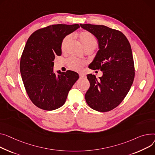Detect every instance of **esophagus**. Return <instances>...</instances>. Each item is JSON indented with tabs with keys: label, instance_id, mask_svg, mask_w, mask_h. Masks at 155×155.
I'll return each instance as SVG.
<instances>
[{
	"label": "esophagus",
	"instance_id": "obj_1",
	"mask_svg": "<svg viewBox=\"0 0 155 155\" xmlns=\"http://www.w3.org/2000/svg\"><path fill=\"white\" fill-rule=\"evenodd\" d=\"M86 76L84 74H80V78H84Z\"/></svg>",
	"mask_w": 155,
	"mask_h": 155
}]
</instances>
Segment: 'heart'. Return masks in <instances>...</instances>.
Instances as JSON below:
<instances>
[{
  "label": "heart",
  "mask_w": 155,
  "mask_h": 155,
  "mask_svg": "<svg viewBox=\"0 0 155 155\" xmlns=\"http://www.w3.org/2000/svg\"><path fill=\"white\" fill-rule=\"evenodd\" d=\"M78 37L80 40L81 41V44H83L85 48L87 47H91L95 48L98 44V42L96 38L88 32H81L79 33ZM71 36L68 35L61 42V48L62 50H65L71 40ZM67 64L69 67L72 70L80 71L83 69V66L84 65V61H81L75 58L71 57L67 61Z\"/></svg>",
  "instance_id": "b5f03b06"
}]
</instances>
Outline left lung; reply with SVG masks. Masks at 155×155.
<instances>
[{
  "instance_id": "obj_1",
  "label": "left lung",
  "mask_w": 155,
  "mask_h": 155,
  "mask_svg": "<svg viewBox=\"0 0 155 155\" xmlns=\"http://www.w3.org/2000/svg\"><path fill=\"white\" fill-rule=\"evenodd\" d=\"M94 35L98 42L97 53L88 68L103 71L99 79L87 75L90 88L85 94L88 106L105 112L118 106L128 93L135 77L131 45L125 35L105 25L80 24Z\"/></svg>"
}]
</instances>
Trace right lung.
I'll use <instances>...</instances> for the list:
<instances>
[{
	"instance_id": "1",
	"label": "right lung",
	"mask_w": 155,
	"mask_h": 155,
	"mask_svg": "<svg viewBox=\"0 0 155 155\" xmlns=\"http://www.w3.org/2000/svg\"><path fill=\"white\" fill-rule=\"evenodd\" d=\"M80 28L78 24L51 25L36 30L27 41L20 58V71L33 104L44 110L62 106L79 75L75 71H54L55 56L61 55L64 38Z\"/></svg>"
}]
</instances>
